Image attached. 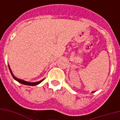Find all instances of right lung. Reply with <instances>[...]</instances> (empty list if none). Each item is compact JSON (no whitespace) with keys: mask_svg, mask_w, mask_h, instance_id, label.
Returning <instances> with one entry per match:
<instances>
[{"mask_svg":"<svg viewBox=\"0 0 120 120\" xmlns=\"http://www.w3.org/2000/svg\"><path fill=\"white\" fill-rule=\"evenodd\" d=\"M8 68H9V70H10V73H11V75H12V76L13 77V78H14V79H15L16 81H17L18 82H19V83H22V84H23V85H29V86L37 85H38L39 83H41V82L43 80H43H40V81H39V82H32V83H31V82H26V81H24V80H20V79L16 78V77H15L14 75H13L12 70H11L10 67H9V65H8Z\"/></svg>","mask_w":120,"mask_h":120,"instance_id":"1","label":"right lung"}]
</instances>
